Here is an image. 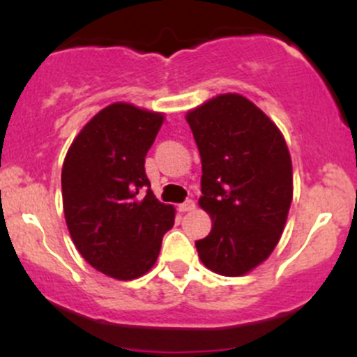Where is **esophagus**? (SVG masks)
Masks as SVG:
<instances>
[{"mask_svg":"<svg viewBox=\"0 0 357 357\" xmlns=\"http://www.w3.org/2000/svg\"><path fill=\"white\" fill-rule=\"evenodd\" d=\"M179 212H188V211H193L195 208V202H193L192 199L185 200L183 204H179Z\"/></svg>","mask_w":357,"mask_h":357,"instance_id":"34e87169","label":"esophagus"}]
</instances>
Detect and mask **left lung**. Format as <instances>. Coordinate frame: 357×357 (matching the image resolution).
Masks as SVG:
<instances>
[{
  "label": "left lung",
  "instance_id": "left-lung-1",
  "mask_svg": "<svg viewBox=\"0 0 357 357\" xmlns=\"http://www.w3.org/2000/svg\"><path fill=\"white\" fill-rule=\"evenodd\" d=\"M202 157L200 207L211 233L197 240L211 271L240 276L269 257L291 204V160L282 132L240 95H221L186 115Z\"/></svg>",
  "mask_w": 357,
  "mask_h": 357
}]
</instances>
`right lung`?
Returning a JSON list of instances; mask_svg holds the SVG:
<instances>
[{
	"label": "right lung",
	"instance_id": "obj_1",
	"mask_svg": "<svg viewBox=\"0 0 357 357\" xmlns=\"http://www.w3.org/2000/svg\"><path fill=\"white\" fill-rule=\"evenodd\" d=\"M162 121V114L114 103L82 128L63 162V214L74 245L115 280L150 271L174 225V207L155 199L145 172Z\"/></svg>",
	"mask_w": 357,
	"mask_h": 357
}]
</instances>
